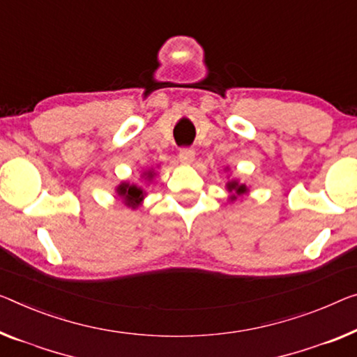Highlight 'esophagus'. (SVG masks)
Segmentation results:
<instances>
[{
  "instance_id": "obj_1",
  "label": "esophagus",
  "mask_w": 357,
  "mask_h": 357,
  "mask_svg": "<svg viewBox=\"0 0 357 357\" xmlns=\"http://www.w3.org/2000/svg\"><path fill=\"white\" fill-rule=\"evenodd\" d=\"M195 158V151L192 147L179 149V160L183 163H190Z\"/></svg>"
}]
</instances>
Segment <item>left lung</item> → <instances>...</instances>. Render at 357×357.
<instances>
[{"mask_svg": "<svg viewBox=\"0 0 357 357\" xmlns=\"http://www.w3.org/2000/svg\"><path fill=\"white\" fill-rule=\"evenodd\" d=\"M227 190H229V192H232V190H236L237 195H242V194L247 192V188H245V184H238L237 181H231V183H227ZM231 199L236 200L237 197L232 195Z\"/></svg>", "mask_w": 357, "mask_h": 357, "instance_id": "left-lung-1", "label": "left lung"}]
</instances>
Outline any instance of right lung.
<instances>
[{
	"label": "right lung",
	"instance_id": "right-lung-1",
	"mask_svg": "<svg viewBox=\"0 0 357 357\" xmlns=\"http://www.w3.org/2000/svg\"><path fill=\"white\" fill-rule=\"evenodd\" d=\"M146 176L151 179L153 174H152V172H149V173H146ZM116 192H119L120 197H123L125 205L132 206V208H136V206L141 204V200L144 199V192H142V189L137 188V185H135V184L121 183L119 185V189H116Z\"/></svg>",
	"mask_w": 357,
	"mask_h": 357
}]
</instances>
